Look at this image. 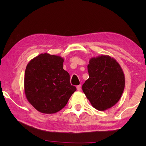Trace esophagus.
<instances>
[{
    "instance_id": "34e87169",
    "label": "esophagus",
    "mask_w": 146,
    "mask_h": 146,
    "mask_svg": "<svg viewBox=\"0 0 146 146\" xmlns=\"http://www.w3.org/2000/svg\"><path fill=\"white\" fill-rule=\"evenodd\" d=\"M76 89H77L78 91H80L81 90V86L80 85L77 86H76Z\"/></svg>"
}]
</instances>
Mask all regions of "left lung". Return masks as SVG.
Instances as JSON below:
<instances>
[{"instance_id":"obj_1","label":"left lung","mask_w":146,"mask_h":146,"mask_svg":"<svg viewBox=\"0 0 146 146\" xmlns=\"http://www.w3.org/2000/svg\"><path fill=\"white\" fill-rule=\"evenodd\" d=\"M89 78L82 91L93 108L105 111L120 99L125 87V76L117 60L102 55L90 58L88 65Z\"/></svg>"}]
</instances>
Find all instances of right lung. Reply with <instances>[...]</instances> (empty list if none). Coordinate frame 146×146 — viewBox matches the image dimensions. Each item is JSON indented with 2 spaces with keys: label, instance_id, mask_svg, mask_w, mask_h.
Instances as JSON below:
<instances>
[{
  "label": "right lung",
  "instance_id": "obj_1",
  "mask_svg": "<svg viewBox=\"0 0 146 146\" xmlns=\"http://www.w3.org/2000/svg\"><path fill=\"white\" fill-rule=\"evenodd\" d=\"M64 58L42 53L29 62L24 75L27 100L38 111L53 114L64 108L76 90L70 74L63 69Z\"/></svg>",
  "mask_w": 146,
  "mask_h": 146
}]
</instances>
